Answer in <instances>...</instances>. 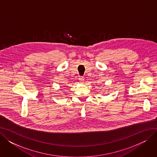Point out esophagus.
I'll return each instance as SVG.
<instances>
[{"mask_svg":"<svg viewBox=\"0 0 157 157\" xmlns=\"http://www.w3.org/2000/svg\"><path fill=\"white\" fill-rule=\"evenodd\" d=\"M84 78L83 77H79V81L81 83H83V81H84Z\"/></svg>","mask_w":157,"mask_h":157,"instance_id":"obj_1","label":"esophagus"}]
</instances>
